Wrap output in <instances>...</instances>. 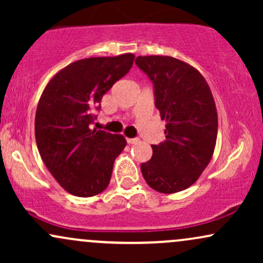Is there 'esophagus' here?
Returning <instances> with one entry per match:
<instances>
[{
  "instance_id": "1",
  "label": "esophagus",
  "mask_w": 263,
  "mask_h": 263,
  "mask_svg": "<svg viewBox=\"0 0 263 263\" xmlns=\"http://www.w3.org/2000/svg\"><path fill=\"white\" fill-rule=\"evenodd\" d=\"M126 140H127L128 143H131V144L138 143V142H140V140H138V138H126Z\"/></svg>"
}]
</instances>
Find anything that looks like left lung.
<instances>
[{"label":"left lung","instance_id":"1","mask_svg":"<svg viewBox=\"0 0 263 263\" xmlns=\"http://www.w3.org/2000/svg\"><path fill=\"white\" fill-rule=\"evenodd\" d=\"M136 64L155 85L156 107L165 121V141L152 144L142 163L144 180L164 194L193 185L208 167L218 137V112L206 80L188 63L173 57H137Z\"/></svg>","mask_w":263,"mask_h":263}]
</instances>
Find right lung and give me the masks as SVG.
<instances>
[{
    "label": "right lung",
    "mask_w": 263,
    "mask_h": 263,
    "mask_svg": "<svg viewBox=\"0 0 263 263\" xmlns=\"http://www.w3.org/2000/svg\"><path fill=\"white\" fill-rule=\"evenodd\" d=\"M132 53L80 59L59 70L44 87L35 111L37 147L60 186L89 198L107 188L114 162L126 147L122 135L90 128L104 93L128 73Z\"/></svg>",
    "instance_id": "right-lung-1"
}]
</instances>
